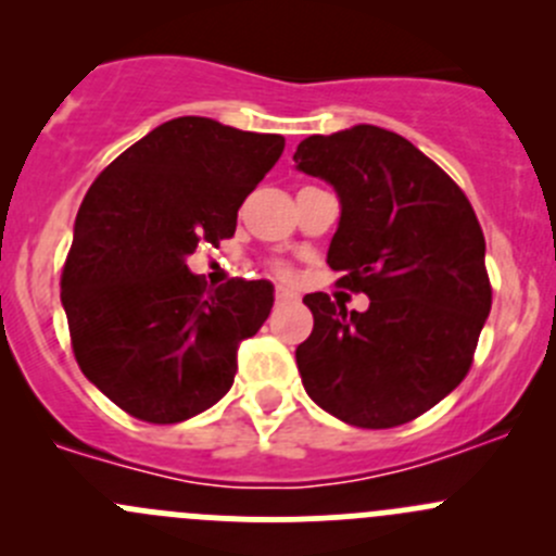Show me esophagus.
Instances as JSON below:
<instances>
[{
	"instance_id": "1",
	"label": "esophagus",
	"mask_w": 556,
	"mask_h": 556,
	"mask_svg": "<svg viewBox=\"0 0 556 556\" xmlns=\"http://www.w3.org/2000/svg\"><path fill=\"white\" fill-rule=\"evenodd\" d=\"M295 299H299V295H295L293 290L277 288V304H290V301H295Z\"/></svg>"
}]
</instances>
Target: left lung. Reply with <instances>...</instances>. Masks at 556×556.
<instances>
[{
  "label": "left lung",
  "instance_id": "left-lung-1",
  "mask_svg": "<svg viewBox=\"0 0 556 556\" xmlns=\"http://www.w3.org/2000/svg\"><path fill=\"white\" fill-rule=\"evenodd\" d=\"M293 161L339 195L328 266L371 299L346 312L304 295L314 328L295 363L306 395L355 428L412 422L463 382L490 314L473 206L408 139L368 123L306 137Z\"/></svg>",
  "mask_w": 556,
  "mask_h": 556
}]
</instances>
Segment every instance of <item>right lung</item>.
Masks as SVG:
<instances>
[{
	"label": "right lung",
	"instance_id": "add662e5",
	"mask_svg": "<svg viewBox=\"0 0 556 556\" xmlns=\"http://www.w3.org/2000/svg\"><path fill=\"white\" fill-rule=\"evenodd\" d=\"M282 150L279 134L174 117L83 199L61 304L83 374L131 417L182 422L231 390L239 344L266 323L274 285L206 290L188 257L233 237L239 206Z\"/></svg>",
	"mask_w": 556,
	"mask_h": 556
}]
</instances>
